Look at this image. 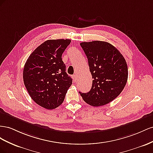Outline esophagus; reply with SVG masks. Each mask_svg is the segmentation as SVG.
I'll return each mask as SVG.
<instances>
[{
    "instance_id": "1",
    "label": "esophagus",
    "mask_w": 153,
    "mask_h": 153,
    "mask_svg": "<svg viewBox=\"0 0 153 153\" xmlns=\"http://www.w3.org/2000/svg\"><path fill=\"white\" fill-rule=\"evenodd\" d=\"M73 81H74V82H76V81H77V77L76 76H73Z\"/></svg>"
}]
</instances>
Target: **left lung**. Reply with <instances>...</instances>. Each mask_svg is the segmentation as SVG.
<instances>
[{"label": "left lung", "mask_w": 153, "mask_h": 153, "mask_svg": "<svg viewBox=\"0 0 153 153\" xmlns=\"http://www.w3.org/2000/svg\"><path fill=\"white\" fill-rule=\"evenodd\" d=\"M94 80L88 93L79 92L89 105L101 106L122 92L128 81V69L124 56L106 42H81Z\"/></svg>", "instance_id": "8db88e82"}]
</instances>
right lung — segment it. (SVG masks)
<instances>
[{
    "label": "right lung",
    "instance_id": "1",
    "mask_svg": "<svg viewBox=\"0 0 153 153\" xmlns=\"http://www.w3.org/2000/svg\"><path fill=\"white\" fill-rule=\"evenodd\" d=\"M71 40H48L26 61L23 79L30 97L39 106L52 110L62 104L72 79L66 72L62 54Z\"/></svg>",
    "mask_w": 153,
    "mask_h": 153
}]
</instances>
